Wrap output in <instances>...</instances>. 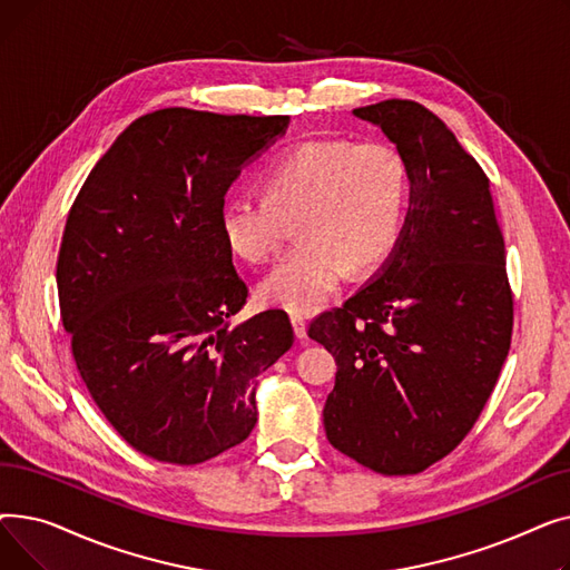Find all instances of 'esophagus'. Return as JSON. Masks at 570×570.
<instances>
[{
    "label": "esophagus",
    "mask_w": 570,
    "mask_h": 570,
    "mask_svg": "<svg viewBox=\"0 0 570 570\" xmlns=\"http://www.w3.org/2000/svg\"><path fill=\"white\" fill-rule=\"evenodd\" d=\"M291 323H293V331H295V337L297 340H305L307 337V321L303 314H293L291 316Z\"/></svg>",
    "instance_id": "obj_1"
}]
</instances>
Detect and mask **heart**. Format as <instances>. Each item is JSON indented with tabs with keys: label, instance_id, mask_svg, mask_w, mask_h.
Returning a JSON list of instances; mask_svg holds the SVG:
<instances>
[{
	"label": "heart",
	"instance_id": "heart-1",
	"mask_svg": "<svg viewBox=\"0 0 570 570\" xmlns=\"http://www.w3.org/2000/svg\"><path fill=\"white\" fill-rule=\"evenodd\" d=\"M265 196L230 194L219 226L226 247L249 263L279 254L291 219L305 237L258 284L261 301L314 312L346 267L363 273L391 256L402 233L409 170L387 142L309 138L263 170Z\"/></svg>",
	"mask_w": 570,
	"mask_h": 570
}]
</instances>
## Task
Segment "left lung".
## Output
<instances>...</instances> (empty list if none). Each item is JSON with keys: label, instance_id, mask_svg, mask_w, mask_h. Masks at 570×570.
<instances>
[{"label": "left lung", "instance_id": "obj_1", "mask_svg": "<svg viewBox=\"0 0 570 570\" xmlns=\"http://www.w3.org/2000/svg\"><path fill=\"white\" fill-rule=\"evenodd\" d=\"M397 145L411 200L395 252L309 337L335 355L327 441L383 475L453 453L488 404L513 335V291L490 177L425 106L355 108Z\"/></svg>", "mask_w": 570, "mask_h": 570}]
</instances>
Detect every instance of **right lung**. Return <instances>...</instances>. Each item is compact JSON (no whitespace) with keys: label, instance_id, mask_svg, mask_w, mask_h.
<instances>
[{"label":"right lung","instance_id":"obj_1","mask_svg":"<svg viewBox=\"0 0 570 570\" xmlns=\"http://www.w3.org/2000/svg\"><path fill=\"white\" fill-rule=\"evenodd\" d=\"M288 115L161 108L131 122L87 175L57 256L76 367L138 453L200 464L256 425V376L293 346L282 309L228 327L249 286L219 209Z\"/></svg>","mask_w":570,"mask_h":570}]
</instances>
